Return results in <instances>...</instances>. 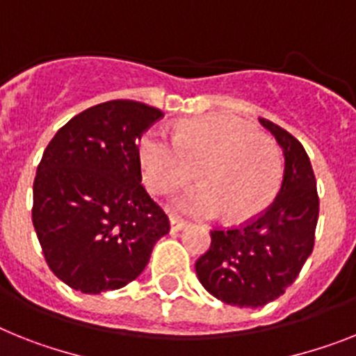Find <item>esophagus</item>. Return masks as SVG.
Here are the masks:
<instances>
[{"label": "esophagus", "instance_id": "obj_1", "mask_svg": "<svg viewBox=\"0 0 356 356\" xmlns=\"http://www.w3.org/2000/svg\"><path fill=\"white\" fill-rule=\"evenodd\" d=\"M184 228H186V222H184V220H179L175 219V217L170 219V232H172V234H177V232H181V229Z\"/></svg>", "mask_w": 356, "mask_h": 356}]
</instances>
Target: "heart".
I'll return each mask as SVG.
<instances>
[{
    "mask_svg": "<svg viewBox=\"0 0 356 356\" xmlns=\"http://www.w3.org/2000/svg\"><path fill=\"white\" fill-rule=\"evenodd\" d=\"M141 179L154 195H164L197 177L201 184L170 199L175 213L228 222L255 219L273 202L282 181L277 143L241 119L206 115L188 119L170 137L150 128L137 145Z\"/></svg>",
    "mask_w": 356,
    "mask_h": 356,
    "instance_id": "obj_1",
    "label": "heart"
}]
</instances>
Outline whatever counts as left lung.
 Listing matches in <instances>:
<instances>
[{
    "instance_id": "1",
    "label": "left lung",
    "mask_w": 356,
    "mask_h": 356,
    "mask_svg": "<svg viewBox=\"0 0 356 356\" xmlns=\"http://www.w3.org/2000/svg\"><path fill=\"white\" fill-rule=\"evenodd\" d=\"M284 155V177L273 204L241 228L211 232V246L195 262L208 293L238 307H261L293 284L313 252L318 197L312 163L304 146L268 119Z\"/></svg>"
}]
</instances>
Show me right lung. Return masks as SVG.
<instances>
[{"instance_id": "right-lung-1", "label": "right lung", "mask_w": 356, "mask_h": 356, "mask_svg": "<svg viewBox=\"0 0 356 356\" xmlns=\"http://www.w3.org/2000/svg\"><path fill=\"white\" fill-rule=\"evenodd\" d=\"M163 112L137 101L86 108L58 130L38 166L32 222L54 275L81 293L143 273L168 217L141 184L136 141Z\"/></svg>"}]
</instances>
